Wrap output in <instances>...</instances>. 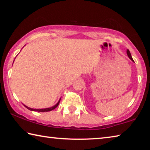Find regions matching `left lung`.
<instances>
[{
    "label": "left lung",
    "mask_w": 150,
    "mask_h": 150,
    "mask_svg": "<svg viewBox=\"0 0 150 150\" xmlns=\"http://www.w3.org/2000/svg\"><path fill=\"white\" fill-rule=\"evenodd\" d=\"M127 55H128V57L130 58V59L132 61V62H134V60H133V59H132V55H131V54H130V51H129L128 50H127Z\"/></svg>",
    "instance_id": "obj_1"
}]
</instances>
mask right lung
Masks as SVG:
<instances>
[{
	"instance_id": "obj_1",
	"label": "right lung",
	"mask_w": 150,
	"mask_h": 150,
	"mask_svg": "<svg viewBox=\"0 0 150 150\" xmlns=\"http://www.w3.org/2000/svg\"><path fill=\"white\" fill-rule=\"evenodd\" d=\"M60 100H61V98H59V100H58L57 103L56 104V105H55L54 106H52V107H50V108H41V109H35V108H30L28 107V106H27L26 105H24V106L26 108H27L28 110H32V111H37V112H49V111H51L52 110H54V109H55V108L57 107V106L59 105V103L60 102Z\"/></svg>"
}]
</instances>
